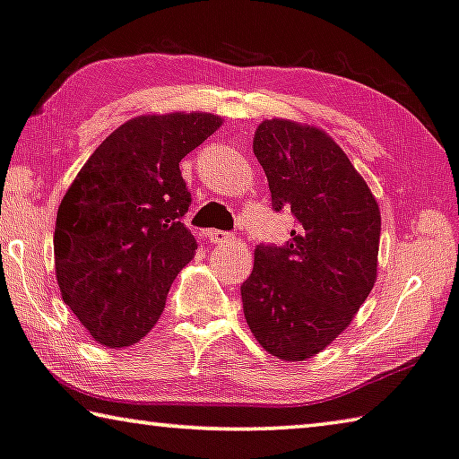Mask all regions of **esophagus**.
<instances>
[{"label":"esophagus","mask_w":459,"mask_h":459,"mask_svg":"<svg viewBox=\"0 0 459 459\" xmlns=\"http://www.w3.org/2000/svg\"><path fill=\"white\" fill-rule=\"evenodd\" d=\"M206 237L210 238V243H214V245H224V243L235 241V235L227 230H208Z\"/></svg>","instance_id":"esophagus-1"}]
</instances>
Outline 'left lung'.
<instances>
[{
	"instance_id": "1",
	"label": "left lung",
	"mask_w": 459,
	"mask_h": 459,
	"mask_svg": "<svg viewBox=\"0 0 459 459\" xmlns=\"http://www.w3.org/2000/svg\"><path fill=\"white\" fill-rule=\"evenodd\" d=\"M253 154L268 177L272 208L297 230L282 247L257 245L241 284L243 311L272 357H316L351 325L377 278L381 214L371 189L336 142L289 119L259 123Z\"/></svg>"
}]
</instances>
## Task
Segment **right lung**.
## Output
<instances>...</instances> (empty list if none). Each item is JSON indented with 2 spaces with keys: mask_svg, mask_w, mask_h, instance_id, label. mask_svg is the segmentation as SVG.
<instances>
[{
  "mask_svg": "<svg viewBox=\"0 0 459 459\" xmlns=\"http://www.w3.org/2000/svg\"><path fill=\"white\" fill-rule=\"evenodd\" d=\"M221 126L212 113L129 119L94 150L61 200L57 284L99 344L123 348L146 336L175 276L194 259L179 162Z\"/></svg>",
  "mask_w": 459,
  "mask_h": 459,
  "instance_id": "right-lung-1",
  "label": "right lung"
}]
</instances>
